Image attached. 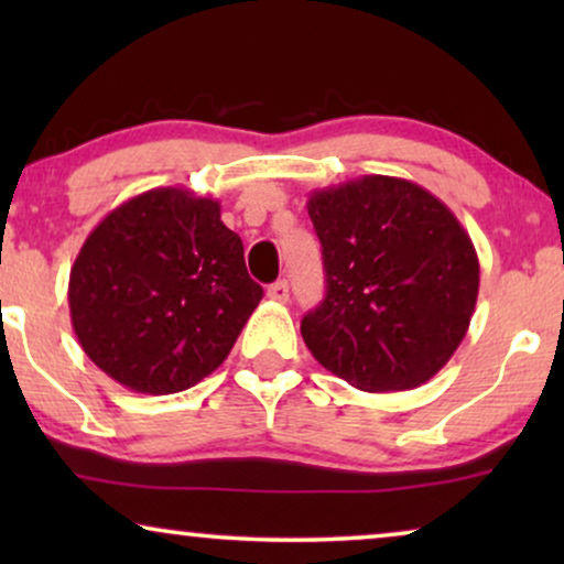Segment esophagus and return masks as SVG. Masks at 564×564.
Masks as SVG:
<instances>
[{
  "label": "esophagus",
  "mask_w": 564,
  "mask_h": 564,
  "mask_svg": "<svg viewBox=\"0 0 564 564\" xmlns=\"http://www.w3.org/2000/svg\"><path fill=\"white\" fill-rule=\"evenodd\" d=\"M267 297H269V300H274V303H288V297H290V284L284 282V280L274 282V284H269Z\"/></svg>",
  "instance_id": "1"
}]
</instances>
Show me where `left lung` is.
Returning a JSON list of instances; mask_svg holds the SVG:
<instances>
[{
  "instance_id": "8db88e82",
  "label": "left lung",
  "mask_w": 564,
  "mask_h": 564,
  "mask_svg": "<svg viewBox=\"0 0 564 564\" xmlns=\"http://www.w3.org/2000/svg\"><path fill=\"white\" fill-rule=\"evenodd\" d=\"M323 246L326 297L300 323L328 372L367 392L429 382L473 321L480 261L442 199L369 174L307 199Z\"/></svg>"
}]
</instances>
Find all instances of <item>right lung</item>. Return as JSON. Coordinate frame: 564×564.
Masks as SVG:
<instances>
[{
	"label": "right lung",
	"mask_w": 564,
	"mask_h": 564,
	"mask_svg": "<svg viewBox=\"0 0 564 564\" xmlns=\"http://www.w3.org/2000/svg\"><path fill=\"white\" fill-rule=\"evenodd\" d=\"M264 290L220 203L159 187L107 213L68 276L82 349L133 392L172 395L215 372Z\"/></svg>",
	"instance_id": "1"
}]
</instances>
